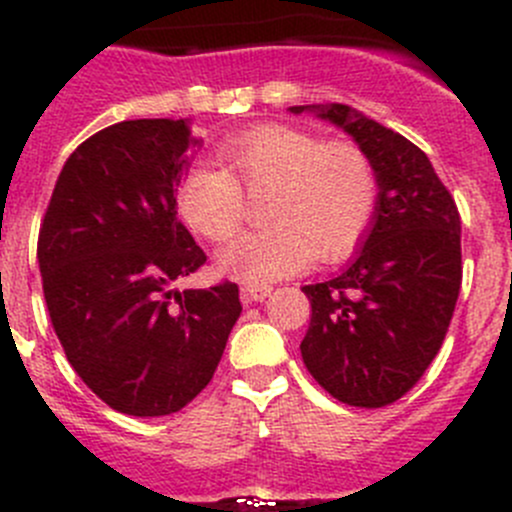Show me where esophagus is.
I'll list each match as a JSON object with an SVG mask.
<instances>
[{
  "mask_svg": "<svg viewBox=\"0 0 512 512\" xmlns=\"http://www.w3.org/2000/svg\"><path fill=\"white\" fill-rule=\"evenodd\" d=\"M272 292V285H247L242 287L240 292V299L245 304H252V302H262V299L270 297Z\"/></svg>",
  "mask_w": 512,
  "mask_h": 512,
  "instance_id": "obj_1",
  "label": "esophagus"
}]
</instances>
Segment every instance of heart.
Here are the masks:
<instances>
[{
	"mask_svg": "<svg viewBox=\"0 0 512 512\" xmlns=\"http://www.w3.org/2000/svg\"><path fill=\"white\" fill-rule=\"evenodd\" d=\"M223 168L200 165L178 188L185 225L225 245L240 235L247 195L267 193V227L223 252V270L250 285L287 277L309 260L337 262L352 255L374 220L379 180L364 148L324 141L317 133L262 123L218 146Z\"/></svg>",
	"mask_w": 512,
	"mask_h": 512,
	"instance_id": "obj_1",
	"label": "heart"
}]
</instances>
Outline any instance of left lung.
<instances>
[{
    "label": "left lung",
    "instance_id": "1",
    "mask_svg": "<svg viewBox=\"0 0 512 512\" xmlns=\"http://www.w3.org/2000/svg\"><path fill=\"white\" fill-rule=\"evenodd\" d=\"M312 108L364 148L379 200L352 265L334 280L302 287L312 319L299 349L334 399L381 409L414 389L446 339L463 280L461 215L409 138L344 103Z\"/></svg>",
    "mask_w": 512,
    "mask_h": 512
}]
</instances>
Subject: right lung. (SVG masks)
<instances>
[{
    "mask_svg": "<svg viewBox=\"0 0 512 512\" xmlns=\"http://www.w3.org/2000/svg\"><path fill=\"white\" fill-rule=\"evenodd\" d=\"M190 118L121 121L61 170L36 257L66 359L111 409L168 416L213 379L242 312L235 282L173 292L208 255L175 218Z\"/></svg>",
    "mask_w": 512,
    "mask_h": 512,
    "instance_id": "1",
    "label": "right lung"
}]
</instances>
